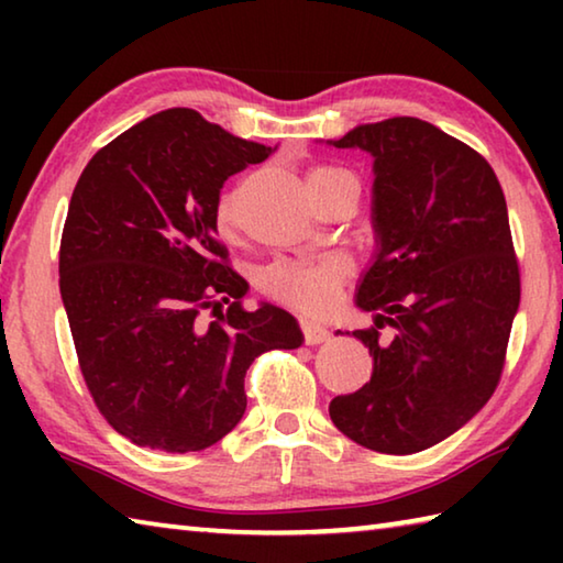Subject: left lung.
<instances>
[{
	"mask_svg": "<svg viewBox=\"0 0 563 563\" xmlns=\"http://www.w3.org/2000/svg\"><path fill=\"white\" fill-rule=\"evenodd\" d=\"M268 151L194 109L154 113L93 154L74 188L59 288L99 412L133 444L201 452L245 412V373L302 335L290 312L245 308L216 235L231 176Z\"/></svg>",
	"mask_w": 563,
	"mask_h": 563,
	"instance_id": "left-lung-1",
	"label": "left lung"
}]
</instances>
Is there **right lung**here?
<instances>
[{
  "instance_id": "right-lung-1",
  "label": "right lung",
  "mask_w": 563,
  "mask_h": 563,
  "mask_svg": "<svg viewBox=\"0 0 563 563\" xmlns=\"http://www.w3.org/2000/svg\"><path fill=\"white\" fill-rule=\"evenodd\" d=\"M332 146L373 156L375 253L355 330L373 375L330 419L373 452L430 450L499 385L521 295L507 201L487 161L427 121L365 123Z\"/></svg>"
}]
</instances>
